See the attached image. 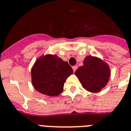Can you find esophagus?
<instances>
[{
  "label": "esophagus",
  "instance_id": "esophagus-1",
  "mask_svg": "<svg viewBox=\"0 0 131 131\" xmlns=\"http://www.w3.org/2000/svg\"><path fill=\"white\" fill-rule=\"evenodd\" d=\"M77 69V66H75L72 67V70H73V72H75L76 71V70Z\"/></svg>",
  "mask_w": 131,
  "mask_h": 131
}]
</instances>
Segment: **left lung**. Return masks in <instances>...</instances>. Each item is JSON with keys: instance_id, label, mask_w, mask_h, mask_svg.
<instances>
[{"instance_id": "8db88e82", "label": "left lung", "mask_w": 131, "mask_h": 131, "mask_svg": "<svg viewBox=\"0 0 131 131\" xmlns=\"http://www.w3.org/2000/svg\"><path fill=\"white\" fill-rule=\"evenodd\" d=\"M75 75L84 89L91 93H98L107 84L111 71L104 60L87 56L83 61V66L78 68Z\"/></svg>"}]
</instances>
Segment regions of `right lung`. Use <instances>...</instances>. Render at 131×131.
Wrapping results in <instances>:
<instances>
[{
  "instance_id": "1",
  "label": "right lung",
  "mask_w": 131,
  "mask_h": 131,
  "mask_svg": "<svg viewBox=\"0 0 131 131\" xmlns=\"http://www.w3.org/2000/svg\"><path fill=\"white\" fill-rule=\"evenodd\" d=\"M30 73L35 90L45 96H57L62 93L64 83L73 70L57 55L47 54L38 57Z\"/></svg>"
}]
</instances>
